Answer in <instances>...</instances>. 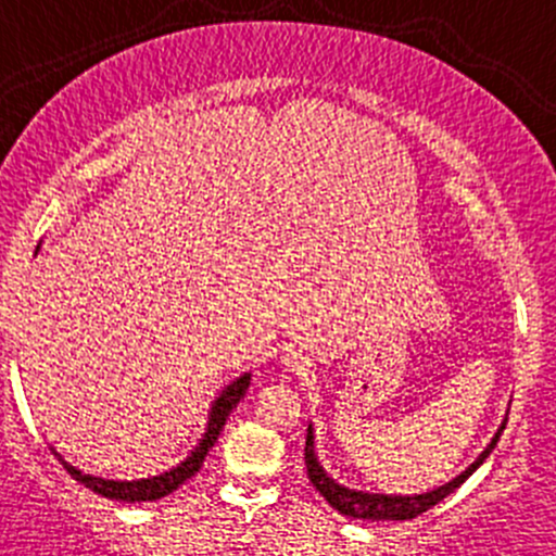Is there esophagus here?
<instances>
[{"instance_id": "obj_1", "label": "esophagus", "mask_w": 556, "mask_h": 556, "mask_svg": "<svg viewBox=\"0 0 556 556\" xmlns=\"http://www.w3.org/2000/svg\"><path fill=\"white\" fill-rule=\"evenodd\" d=\"M282 364H285V369L295 371V375H304V371H309V358H306L304 353H299V350H290V353H285Z\"/></svg>"}]
</instances>
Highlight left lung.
<instances>
[{
  "mask_svg": "<svg viewBox=\"0 0 556 556\" xmlns=\"http://www.w3.org/2000/svg\"><path fill=\"white\" fill-rule=\"evenodd\" d=\"M505 424H508V415L503 418V424H500V429L494 432L492 443L486 445V448L478 454V459L472 462L470 467H467L465 472H459V476L454 478V481L443 483V486L432 489V492H424V494H375V492H358V489H350V486H342L339 481H333L331 476L326 472V467L320 465V459H317V451H315V429H312V424L306 427V445H304V462H306V476H309L312 486L317 489V492L326 497V503L331 505L333 510H339V514L350 516V519H369V521H407V519H415V516L427 514L432 505H438L440 500L448 497L451 492H456V489L462 486V483L467 481V478L472 476V472L478 470V467L483 465V462L489 459V454L494 451V445H497L500 434H503Z\"/></svg>",
  "mask_w": 556,
  "mask_h": 556,
  "instance_id": "left-lung-1",
  "label": "left lung"
}]
</instances>
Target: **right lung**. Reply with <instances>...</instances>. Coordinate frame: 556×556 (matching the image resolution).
Returning a JSON list of instances; mask_svg holds the SVG:
<instances>
[{
    "instance_id": "right-lung-1",
    "label": "right lung",
    "mask_w": 556,
    "mask_h": 556,
    "mask_svg": "<svg viewBox=\"0 0 556 556\" xmlns=\"http://www.w3.org/2000/svg\"><path fill=\"white\" fill-rule=\"evenodd\" d=\"M250 380H252V375L250 371H244V375L236 377L233 382H228V386L219 391V396L214 399L212 407H208L206 432L201 434V440H198L195 448L190 451V456H187L185 462H179V465L170 467V470L160 472V476L138 478V481H113V478H97V476H89V472H80L78 467H73L70 462H64V456L59 454L53 445H51V451H53V456L62 462L64 470L75 478V481L84 483L86 489H91V492L100 494V497L118 500V503H152V500L168 497V494L176 492V489H179L187 478H192L198 470H201L203 459H206V454L212 451V445L217 443L219 432L225 429L228 415L233 413L236 404L244 399L247 388H250Z\"/></svg>"
}]
</instances>
